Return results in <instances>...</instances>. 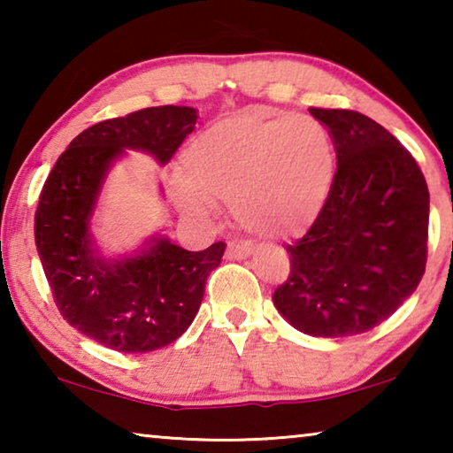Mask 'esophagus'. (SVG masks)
I'll return each instance as SVG.
<instances>
[{
	"label": "esophagus",
	"mask_w": 453,
	"mask_h": 453,
	"mask_svg": "<svg viewBox=\"0 0 453 453\" xmlns=\"http://www.w3.org/2000/svg\"><path fill=\"white\" fill-rule=\"evenodd\" d=\"M254 254V245L243 242H229L227 243V259H245Z\"/></svg>",
	"instance_id": "esophagus-1"
}]
</instances>
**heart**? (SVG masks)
I'll use <instances>...</instances> for the list:
<instances>
[{"mask_svg":"<svg viewBox=\"0 0 453 453\" xmlns=\"http://www.w3.org/2000/svg\"><path fill=\"white\" fill-rule=\"evenodd\" d=\"M334 180L335 148L321 121L248 111L216 121L186 145L173 197L196 218L229 202L242 227L288 237L318 219Z\"/></svg>","mask_w":453,"mask_h":453,"instance_id":"heart-1","label":"heart"}]
</instances>
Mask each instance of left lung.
<instances>
[{
  "instance_id": "8db88e82",
  "label": "left lung",
  "mask_w": 453,
  "mask_h": 453,
  "mask_svg": "<svg viewBox=\"0 0 453 453\" xmlns=\"http://www.w3.org/2000/svg\"><path fill=\"white\" fill-rule=\"evenodd\" d=\"M310 113L334 137L337 172L310 232L288 245L273 305L300 332L348 337L386 321L426 272L429 191L410 151L349 110Z\"/></svg>"
}]
</instances>
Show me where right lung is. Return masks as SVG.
I'll return each mask as SVG.
<instances>
[{
	"label": "right lung",
	"instance_id": "obj_1",
	"mask_svg": "<svg viewBox=\"0 0 453 453\" xmlns=\"http://www.w3.org/2000/svg\"><path fill=\"white\" fill-rule=\"evenodd\" d=\"M197 110L159 105L99 121L67 145L35 211V248L67 324L124 354L170 346L191 326L226 243L188 251L157 232L129 254H104L94 219L107 175L127 151L170 162L194 132ZM159 196L164 189L159 188Z\"/></svg>",
	"mask_w": 453,
	"mask_h": 453
}]
</instances>
